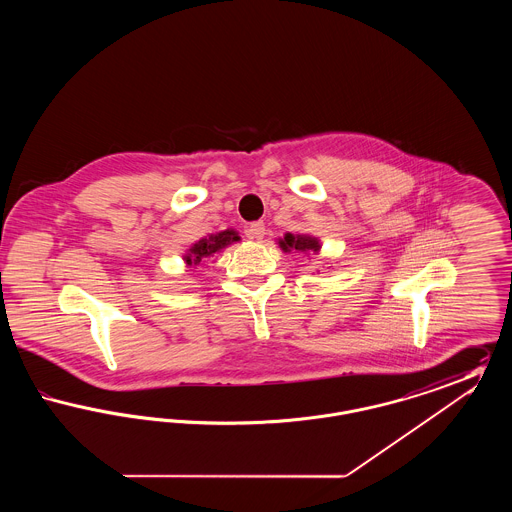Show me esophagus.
Listing matches in <instances>:
<instances>
[{"instance_id": "esophagus-1", "label": "esophagus", "mask_w": 512, "mask_h": 512, "mask_svg": "<svg viewBox=\"0 0 512 512\" xmlns=\"http://www.w3.org/2000/svg\"><path fill=\"white\" fill-rule=\"evenodd\" d=\"M245 234L251 240H263L265 238V224L263 222H253L245 228Z\"/></svg>"}]
</instances>
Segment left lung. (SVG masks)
<instances>
[{"label":"left lung","mask_w":512,"mask_h":512,"mask_svg":"<svg viewBox=\"0 0 512 512\" xmlns=\"http://www.w3.org/2000/svg\"><path fill=\"white\" fill-rule=\"evenodd\" d=\"M278 245H280V249H282L284 253H299V255H303V257L318 255L320 249H322V244H320V240H318L317 236H313V234H299V232H295V234L286 232L284 238H278ZM324 267L330 268V265L324 263L322 268ZM315 272L320 274V268H317Z\"/></svg>","instance_id":"left-lung-1"}]
</instances>
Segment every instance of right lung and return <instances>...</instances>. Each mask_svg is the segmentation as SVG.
Returning a JSON list of instances; mask_svg holds the SVG:
<instances>
[{
    "mask_svg": "<svg viewBox=\"0 0 512 512\" xmlns=\"http://www.w3.org/2000/svg\"><path fill=\"white\" fill-rule=\"evenodd\" d=\"M240 232L234 228H226L215 234H207L205 238L197 240L195 244L190 245V249H186V253L182 255V261L186 267H197L203 259L213 257L215 253H222L228 245L240 242Z\"/></svg>",
    "mask_w": 512,
    "mask_h": 512,
    "instance_id": "1",
    "label": "right lung"
}]
</instances>
